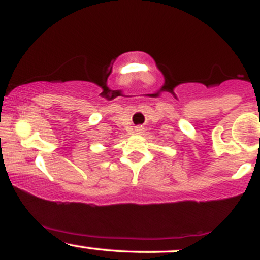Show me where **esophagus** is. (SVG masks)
Listing matches in <instances>:
<instances>
[{
	"label": "esophagus",
	"instance_id": "esophagus-1",
	"mask_svg": "<svg viewBox=\"0 0 260 260\" xmlns=\"http://www.w3.org/2000/svg\"><path fill=\"white\" fill-rule=\"evenodd\" d=\"M136 132H137V133H143V128H142V127H137Z\"/></svg>",
	"mask_w": 260,
	"mask_h": 260
}]
</instances>
